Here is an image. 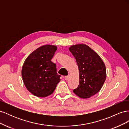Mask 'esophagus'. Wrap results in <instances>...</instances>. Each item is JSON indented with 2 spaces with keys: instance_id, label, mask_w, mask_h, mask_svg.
I'll return each mask as SVG.
<instances>
[{
  "instance_id": "esophagus-1",
  "label": "esophagus",
  "mask_w": 129,
  "mask_h": 129,
  "mask_svg": "<svg viewBox=\"0 0 129 129\" xmlns=\"http://www.w3.org/2000/svg\"><path fill=\"white\" fill-rule=\"evenodd\" d=\"M64 79H65L66 80H68L69 79V76H66L64 77Z\"/></svg>"
}]
</instances>
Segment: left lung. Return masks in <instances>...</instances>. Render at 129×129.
<instances>
[{"mask_svg": "<svg viewBox=\"0 0 129 129\" xmlns=\"http://www.w3.org/2000/svg\"><path fill=\"white\" fill-rule=\"evenodd\" d=\"M69 49L79 71V84L73 92L81 98H90L100 90L106 79L105 64L98 54L86 45H73Z\"/></svg>", "mask_w": 129, "mask_h": 129, "instance_id": "obj_1", "label": "left lung"}]
</instances>
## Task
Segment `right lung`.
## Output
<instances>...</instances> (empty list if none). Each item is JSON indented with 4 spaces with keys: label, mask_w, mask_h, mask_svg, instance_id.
Segmentation results:
<instances>
[{
    "label": "right lung",
    "mask_w": 129,
    "mask_h": 129,
    "mask_svg": "<svg viewBox=\"0 0 129 129\" xmlns=\"http://www.w3.org/2000/svg\"><path fill=\"white\" fill-rule=\"evenodd\" d=\"M57 47L46 45L35 50L27 57L21 75L28 90L34 96L47 97L54 92L60 81L56 64L51 61Z\"/></svg>",
    "instance_id": "obj_1"
}]
</instances>
